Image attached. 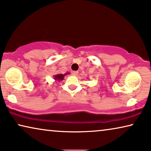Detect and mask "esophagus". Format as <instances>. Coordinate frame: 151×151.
<instances>
[{
	"instance_id": "34e87169",
	"label": "esophagus",
	"mask_w": 151,
	"mask_h": 151,
	"mask_svg": "<svg viewBox=\"0 0 151 151\" xmlns=\"http://www.w3.org/2000/svg\"><path fill=\"white\" fill-rule=\"evenodd\" d=\"M78 74V71H73V75L74 76H77Z\"/></svg>"
}]
</instances>
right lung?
Instances as JSON below:
<instances>
[{
  "label": "right lung",
  "mask_w": 151,
  "mask_h": 151,
  "mask_svg": "<svg viewBox=\"0 0 151 151\" xmlns=\"http://www.w3.org/2000/svg\"><path fill=\"white\" fill-rule=\"evenodd\" d=\"M69 74H70L69 73H66L64 74V75H63V74H58V75H54L53 78L55 79V82H60L61 81L64 80L65 76H66V75H69Z\"/></svg>",
  "instance_id": "1"
}]
</instances>
